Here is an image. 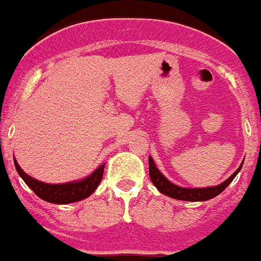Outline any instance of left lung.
<instances>
[{
    "label": "left lung",
    "instance_id": "obj_1",
    "mask_svg": "<svg viewBox=\"0 0 261 261\" xmlns=\"http://www.w3.org/2000/svg\"><path fill=\"white\" fill-rule=\"evenodd\" d=\"M242 166H243V163H241V166L237 168V171L231 176L227 177L223 183L218 184V186L205 187V188H186V187L176 186V184L168 180L167 177L156 168L153 158L149 156V175H150L153 184L156 187V190L163 193V195L171 197V199L183 200V201H206V200H211L218 196L221 192H223L226 187L231 183L232 179L238 175Z\"/></svg>",
    "mask_w": 261,
    "mask_h": 261
}]
</instances>
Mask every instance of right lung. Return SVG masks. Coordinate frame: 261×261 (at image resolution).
I'll use <instances>...</instances> for the list:
<instances>
[{"instance_id": "add662e5", "label": "right lung", "mask_w": 261, "mask_h": 261, "mask_svg": "<svg viewBox=\"0 0 261 261\" xmlns=\"http://www.w3.org/2000/svg\"><path fill=\"white\" fill-rule=\"evenodd\" d=\"M14 165H15V168H17L18 174L22 177L23 181L41 200L52 202V204H70V202L81 201V200L89 197L90 195H93L94 191L96 190V187L102 180L106 163L99 166L96 170H94L89 176L84 177V179L61 184H49L38 180V179H34V177L23 171L15 159H14Z\"/></svg>"}]
</instances>
